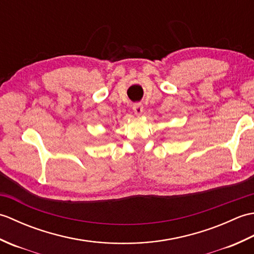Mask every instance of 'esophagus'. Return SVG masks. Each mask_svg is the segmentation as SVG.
<instances>
[{"label":"esophagus","mask_w":254,"mask_h":254,"mask_svg":"<svg viewBox=\"0 0 254 254\" xmlns=\"http://www.w3.org/2000/svg\"><path fill=\"white\" fill-rule=\"evenodd\" d=\"M133 111L135 113V116L139 117L144 111V107L142 104H134L133 105Z\"/></svg>","instance_id":"34e87169"}]
</instances>
